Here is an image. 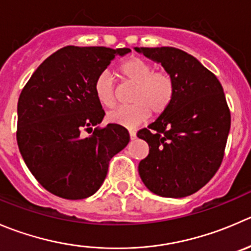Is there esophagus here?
<instances>
[{
  "mask_svg": "<svg viewBox=\"0 0 251 251\" xmlns=\"http://www.w3.org/2000/svg\"><path fill=\"white\" fill-rule=\"evenodd\" d=\"M128 133H130L131 141L136 140V137H137V136H136V131L135 130H130V131H128Z\"/></svg>",
  "mask_w": 251,
  "mask_h": 251,
  "instance_id": "obj_1",
  "label": "esophagus"
}]
</instances>
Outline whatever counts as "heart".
Listing matches in <instances>:
<instances>
[{
  "instance_id": "1",
  "label": "heart",
  "mask_w": 251,
  "mask_h": 251,
  "mask_svg": "<svg viewBox=\"0 0 251 251\" xmlns=\"http://www.w3.org/2000/svg\"><path fill=\"white\" fill-rule=\"evenodd\" d=\"M124 78L135 84L128 106H119L106 114L111 124L133 128L142 124L151 110L159 115L170 105L174 97V81L165 71H154L152 65L141 57H131L120 67ZM94 94L105 106H113L116 101L114 78L109 72H101L94 82Z\"/></svg>"
}]
</instances>
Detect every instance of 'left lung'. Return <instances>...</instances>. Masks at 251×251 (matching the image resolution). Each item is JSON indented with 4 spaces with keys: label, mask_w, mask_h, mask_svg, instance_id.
Listing matches in <instances>:
<instances>
[{
    "label": "left lung",
    "mask_w": 251,
    "mask_h": 251,
    "mask_svg": "<svg viewBox=\"0 0 251 251\" xmlns=\"http://www.w3.org/2000/svg\"><path fill=\"white\" fill-rule=\"evenodd\" d=\"M160 64L174 81L170 105L137 137L150 153L138 164L148 190L185 198L205 186L220 168L230 128L222 84L198 58L176 48H135Z\"/></svg>",
    "instance_id": "1"
}]
</instances>
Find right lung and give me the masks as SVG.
I'll return each instance as SVG.
<instances>
[{"mask_svg": "<svg viewBox=\"0 0 251 251\" xmlns=\"http://www.w3.org/2000/svg\"><path fill=\"white\" fill-rule=\"evenodd\" d=\"M130 49L65 46L31 75L17 105V142L31 174L48 191L81 200L98 191L111 158L130 142L125 127L103 120L96 78ZM90 133L86 136L83 133Z\"/></svg>", "mask_w": 251, "mask_h": 251, "instance_id": "1", "label": "right lung"}]
</instances>
